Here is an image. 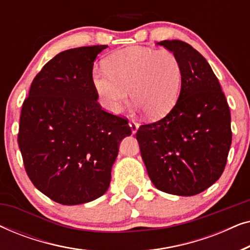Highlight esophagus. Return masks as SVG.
<instances>
[{
	"label": "esophagus",
	"mask_w": 250,
	"mask_h": 250,
	"mask_svg": "<svg viewBox=\"0 0 250 250\" xmlns=\"http://www.w3.org/2000/svg\"><path fill=\"white\" fill-rule=\"evenodd\" d=\"M128 125H129V127H131V131H132L133 134H135L136 131H138V128H139L138 123L134 122V121H131L128 123Z\"/></svg>",
	"instance_id": "obj_1"
}]
</instances>
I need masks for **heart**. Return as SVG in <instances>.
<instances>
[{"label": "heart", "instance_id": "1", "mask_svg": "<svg viewBox=\"0 0 250 250\" xmlns=\"http://www.w3.org/2000/svg\"><path fill=\"white\" fill-rule=\"evenodd\" d=\"M105 69L94 70L93 85L102 104L119 112L128 99L150 118H160L172 110L179 98L182 67L172 51L129 47L110 54Z\"/></svg>", "mask_w": 250, "mask_h": 250}]
</instances>
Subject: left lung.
<instances>
[{"instance_id":"1","label":"left lung","mask_w":250,"mask_h":250,"mask_svg":"<svg viewBox=\"0 0 250 250\" xmlns=\"http://www.w3.org/2000/svg\"><path fill=\"white\" fill-rule=\"evenodd\" d=\"M172 51L182 67L181 92L165 117L141 125L136 140L157 189L194 196L220 179L232 142L231 115L207 60L179 40L157 43Z\"/></svg>"}]
</instances>
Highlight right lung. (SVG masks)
Returning <instances> with one entry per match:
<instances>
[{
	"instance_id": "add662e5",
	"label": "right lung",
	"mask_w": 250,
	"mask_h": 250,
	"mask_svg": "<svg viewBox=\"0 0 250 250\" xmlns=\"http://www.w3.org/2000/svg\"><path fill=\"white\" fill-rule=\"evenodd\" d=\"M107 45L57 54L36 75L20 115L23 166L41 192L61 205H80L108 190L119 143L131 135L126 118L98 102L93 62Z\"/></svg>"
}]
</instances>
